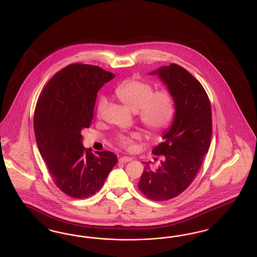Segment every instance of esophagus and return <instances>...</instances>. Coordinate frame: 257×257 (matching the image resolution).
I'll use <instances>...</instances> for the list:
<instances>
[{"label":"esophagus","mask_w":257,"mask_h":257,"mask_svg":"<svg viewBox=\"0 0 257 257\" xmlns=\"http://www.w3.org/2000/svg\"><path fill=\"white\" fill-rule=\"evenodd\" d=\"M132 159L131 158H129V157H122V158H120L118 161L120 162V163H125V162H129V161H131Z\"/></svg>","instance_id":"1"}]
</instances>
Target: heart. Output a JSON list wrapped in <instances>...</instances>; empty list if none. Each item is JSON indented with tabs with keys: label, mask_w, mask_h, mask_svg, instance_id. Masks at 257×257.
Returning a JSON list of instances; mask_svg holds the SVG:
<instances>
[{
	"label": "heart",
	"mask_w": 257,
	"mask_h": 257,
	"mask_svg": "<svg viewBox=\"0 0 257 257\" xmlns=\"http://www.w3.org/2000/svg\"><path fill=\"white\" fill-rule=\"evenodd\" d=\"M115 96L124 105L136 112L137 119L154 138H159L172 124L176 115V98L168 89L154 91L150 81L133 77L120 82L115 89ZM107 100L100 97L97 106V116H101ZM142 135H119L116 138L118 145L125 149H132L134 142Z\"/></svg>",
	"instance_id": "b5f03b06"
}]
</instances>
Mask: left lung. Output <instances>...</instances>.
<instances>
[{"label":"left lung","mask_w":257,"mask_h":257,"mask_svg":"<svg viewBox=\"0 0 257 257\" xmlns=\"http://www.w3.org/2000/svg\"><path fill=\"white\" fill-rule=\"evenodd\" d=\"M158 74L176 98L173 124L163 135V142L152 153L162 157L160 166L144 167L139 181L140 191L154 201H165L184 192L195 179L212 138V109L202 84L188 71L171 63Z\"/></svg>","instance_id":"obj_1"}]
</instances>
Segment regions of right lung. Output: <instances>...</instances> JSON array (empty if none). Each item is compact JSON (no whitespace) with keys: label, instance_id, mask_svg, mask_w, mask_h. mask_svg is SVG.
Instances as JSON below:
<instances>
[{"label":"right lung","instance_id":"add662e5","mask_svg":"<svg viewBox=\"0 0 257 257\" xmlns=\"http://www.w3.org/2000/svg\"><path fill=\"white\" fill-rule=\"evenodd\" d=\"M114 78L98 66L74 63L56 73L38 98V148L55 185L71 197L95 195L117 161L112 152L85 149L81 136L92 123L98 89Z\"/></svg>","mask_w":257,"mask_h":257}]
</instances>
